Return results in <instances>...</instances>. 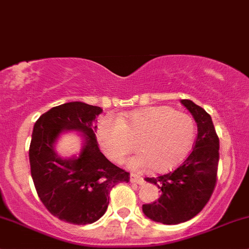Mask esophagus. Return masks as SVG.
Returning <instances> with one entry per match:
<instances>
[{
	"label": "esophagus",
	"mask_w": 249,
	"mask_h": 249,
	"mask_svg": "<svg viewBox=\"0 0 249 249\" xmlns=\"http://www.w3.org/2000/svg\"><path fill=\"white\" fill-rule=\"evenodd\" d=\"M130 182L131 183H137V184H143L144 183V179L139 175H135V173H131L130 175Z\"/></svg>",
	"instance_id": "1"
}]
</instances>
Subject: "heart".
Masks as SVG:
<instances>
[{"label": "heart", "instance_id": "b5f03b06", "mask_svg": "<svg viewBox=\"0 0 249 249\" xmlns=\"http://www.w3.org/2000/svg\"><path fill=\"white\" fill-rule=\"evenodd\" d=\"M196 125L189 114L172 107L150 106L123 117L105 115L96 136L106 157L123 162L137 148L142 153L129 161L132 169L150 167L157 172L175 169L192 149Z\"/></svg>", "mask_w": 249, "mask_h": 249}]
</instances>
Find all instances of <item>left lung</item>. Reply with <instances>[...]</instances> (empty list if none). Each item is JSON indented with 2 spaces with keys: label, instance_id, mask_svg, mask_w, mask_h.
I'll return each instance as SVG.
<instances>
[{
  "label": "left lung",
  "instance_id": "1",
  "mask_svg": "<svg viewBox=\"0 0 249 249\" xmlns=\"http://www.w3.org/2000/svg\"><path fill=\"white\" fill-rule=\"evenodd\" d=\"M180 102L197 124L194 147L175 171L145 178L157 184L161 195L157 201L142 206L149 219L167 225L184 223L201 212L214 190L219 161V139L211 115L190 100Z\"/></svg>",
  "mask_w": 249,
  "mask_h": 249
}]
</instances>
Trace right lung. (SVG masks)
<instances>
[{
	"mask_svg": "<svg viewBox=\"0 0 249 249\" xmlns=\"http://www.w3.org/2000/svg\"><path fill=\"white\" fill-rule=\"evenodd\" d=\"M101 112L84 102H67L53 107L35 123L29 149L35 188L47 210L70 224L99 220L108 207L112 188L130 180L129 172L100 152L95 132ZM71 129L85 135V145L78 157L64 160L53 144L61 132Z\"/></svg>",
	"mask_w": 249,
	"mask_h": 249,
	"instance_id": "add662e5",
	"label": "right lung"
}]
</instances>
